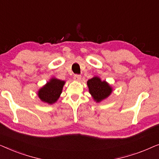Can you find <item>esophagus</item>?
<instances>
[{"mask_svg":"<svg viewBox=\"0 0 159 159\" xmlns=\"http://www.w3.org/2000/svg\"><path fill=\"white\" fill-rule=\"evenodd\" d=\"M74 80H76V81H79V80H81V75H75V76H74Z\"/></svg>","mask_w":159,"mask_h":159,"instance_id":"esophagus-1","label":"esophagus"}]
</instances>
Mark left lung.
Returning a JSON list of instances; mask_svg holds the SVG:
<instances>
[{"instance_id": "8db88e82", "label": "left lung", "mask_w": 159, "mask_h": 159, "mask_svg": "<svg viewBox=\"0 0 159 159\" xmlns=\"http://www.w3.org/2000/svg\"><path fill=\"white\" fill-rule=\"evenodd\" d=\"M88 86L90 93L93 95V98L97 102L107 98L112 92V89L108 85L107 82L101 81L98 77H95L88 81Z\"/></svg>"}]
</instances>
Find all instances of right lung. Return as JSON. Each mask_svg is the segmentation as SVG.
<instances>
[{"label": "right lung", "mask_w": 159, "mask_h": 159, "mask_svg": "<svg viewBox=\"0 0 159 159\" xmlns=\"http://www.w3.org/2000/svg\"><path fill=\"white\" fill-rule=\"evenodd\" d=\"M64 81L51 79L38 92V96L43 102L52 104L57 101L61 93Z\"/></svg>", "instance_id": "right-lung-1"}]
</instances>
